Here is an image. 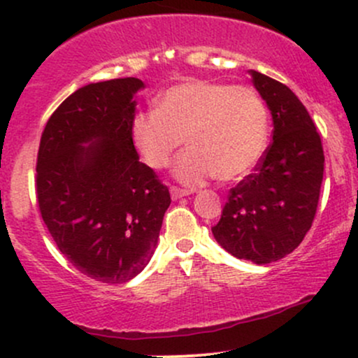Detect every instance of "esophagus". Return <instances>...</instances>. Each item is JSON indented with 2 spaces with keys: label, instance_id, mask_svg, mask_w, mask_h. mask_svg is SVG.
<instances>
[{
  "label": "esophagus",
  "instance_id": "34e87169",
  "mask_svg": "<svg viewBox=\"0 0 358 358\" xmlns=\"http://www.w3.org/2000/svg\"><path fill=\"white\" fill-rule=\"evenodd\" d=\"M170 193H171V199H182V196H187L190 195V192L185 190V188H180V187H171L170 188Z\"/></svg>",
  "mask_w": 358,
  "mask_h": 358
}]
</instances>
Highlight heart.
Listing matches in <instances>:
<instances>
[{
	"label": "heart",
	"mask_w": 358,
	"mask_h": 358,
	"mask_svg": "<svg viewBox=\"0 0 358 358\" xmlns=\"http://www.w3.org/2000/svg\"><path fill=\"white\" fill-rule=\"evenodd\" d=\"M173 171L180 182L200 185L219 176H245L264 155L269 110L256 89L210 80H188L166 89L155 110L131 121V139L146 165L162 170L183 145Z\"/></svg>",
	"instance_id": "b5f03b06"
}]
</instances>
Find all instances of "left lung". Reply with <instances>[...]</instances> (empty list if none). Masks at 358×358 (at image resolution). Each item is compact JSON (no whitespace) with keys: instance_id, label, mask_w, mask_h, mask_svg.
Instances as JSON below:
<instances>
[{"instance_id":"8db88e82","label":"left lung","mask_w":358,"mask_h":358,"mask_svg":"<svg viewBox=\"0 0 358 358\" xmlns=\"http://www.w3.org/2000/svg\"><path fill=\"white\" fill-rule=\"evenodd\" d=\"M273 114V143L254 173L231 188L213 237L239 259L269 264L293 252L313 224L324 155L313 119L296 94L250 71Z\"/></svg>"}]
</instances>
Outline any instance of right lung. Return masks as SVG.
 <instances>
[{
	"label": "right lung",
	"instance_id": "obj_1",
	"mask_svg": "<svg viewBox=\"0 0 358 358\" xmlns=\"http://www.w3.org/2000/svg\"><path fill=\"white\" fill-rule=\"evenodd\" d=\"M143 87L126 77L76 90L47 121L36 156V200L52 239L82 274L110 285L145 269L171 203L131 139Z\"/></svg>",
	"mask_w": 358,
	"mask_h": 358
}]
</instances>
